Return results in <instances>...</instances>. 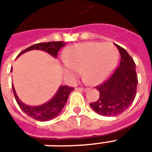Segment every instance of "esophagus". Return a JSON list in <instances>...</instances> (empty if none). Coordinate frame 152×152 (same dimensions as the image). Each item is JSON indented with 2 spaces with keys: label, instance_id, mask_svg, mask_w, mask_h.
<instances>
[{
  "label": "esophagus",
  "instance_id": "1",
  "mask_svg": "<svg viewBox=\"0 0 152 152\" xmlns=\"http://www.w3.org/2000/svg\"><path fill=\"white\" fill-rule=\"evenodd\" d=\"M86 88H81V87H78V88H76V90H78V91H86Z\"/></svg>",
  "mask_w": 152,
  "mask_h": 152
}]
</instances>
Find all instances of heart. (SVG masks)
I'll return each instance as SVG.
<instances>
[{
    "label": "heart",
    "instance_id": "heart-1",
    "mask_svg": "<svg viewBox=\"0 0 152 152\" xmlns=\"http://www.w3.org/2000/svg\"><path fill=\"white\" fill-rule=\"evenodd\" d=\"M118 59V50L110 42L76 44L66 52L63 68L75 79L84 71V76L91 85H98L107 77Z\"/></svg>",
    "mask_w": 152,
    "mask_h": 152
}]
</instances>
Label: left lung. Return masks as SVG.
<instances>
[{
    "label": "left lung",
    "mask_w": 152,
    "mask_h": 152,
    "mask_svg": "<svg viewBox=\"0 0 152 152\" xmlns=\"http://www.w3.org/2000/svg\"><path fill=\"white\" fill-rule=\"evenodd\" d=\"M121 53L119 66L105 82L97 86L99 99L89 105L98 114L115 116L128 109L136 97L137 76L134 59L124 48L115 45Z\"/></svg>",
    "instance_id": "8db88e82"
}]
</instances>
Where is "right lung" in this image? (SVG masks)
I'll list each match as a JSON object with an SVG mask.
<instances>
[{
    "instance_id": "obj_1",
    "label": "right lung",
    "mask_w": 152,
    "mask_h": 152,
    "mask_svg": "<svg viewBox=\"0 0 152 152\" xmlns=\"http://www.w3.org/2000/svg\"><path fill=\"white\" fill-rule=\"evenodd\" d=\"M64 45H65V43L63 41H50V42L38 43L28 47L26 50L22 51L21 53L18 54V57L29 50H40L45 51L54 58H57L58 50L61 48H63ZM12 89L14 91L16 102L19 106V107L22 109V111L28 115V116L40 121H50L51 119L56 117L57 115L62 112L64 106L66 105L70 93L74 90V88L72 87H70V86L68 87L67 86H61L59 89H58L55 95L53 97V99H50V101L45 102V104L33 107V106L26 105L25 103H23L18 98L14 86H12Z\"/></svg>"
}]
</instances>
